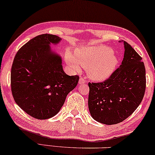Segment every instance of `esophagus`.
Masks as SVG:
<instances>
[{"mask_svg":"<svg viewBox=\"0 0 155 155\" xmlns=\"http://www.w3.org/2000/svg\"><path fill=\"white\" fill-rule=\"evenodd\" d=\"M86 82L85 77H81L79 79V84H84Z\"/></svg>","mask_w":155,"mask_h":155,"instance_id":"1","label":"esophagus"}]
</instances>
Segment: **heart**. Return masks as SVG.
Returning <instances> with one entry per match:
<instances>
[{
    "instance_id": "obj_1",
    "label": "heart",
    "mask_w": 155,
    "mask_h": 155,
    "mask_svg": "<svg viewBox=\"0 0 155 155\" xmlns=\"http://www.w3.org/2000/svg\"><path fill=\"white\" fill-rule=\"evenodd\" d=\"M67 61L75 70H79L81 66L87 68L88 75L96 81H102L110 76L119 62L112 49L106 46L76 50L75 58L68 56Z\"/></svg>"
}]
</instances>
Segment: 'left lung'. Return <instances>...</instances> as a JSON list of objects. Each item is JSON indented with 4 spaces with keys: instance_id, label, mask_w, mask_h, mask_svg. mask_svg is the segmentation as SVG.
<instances>
[{
    "instance_id": "left-lung-1",
    "label": "left lung",
    "mask_w": 155,
    "mask_h": 155,
    "mask_svg": "<svg viewBox=\"0 0 155 155\" xmlns=\"http://www.w3.org/2000/svg\"><path fill=\"white\" fill-rule=\"evenodd\" d=\"M123 44L125 51L120 66L104 81L89 83L90 114L104 124H116L128 118L142 102L145 92L142 58L128 43Z\"/></svg>"
}]
</instances>
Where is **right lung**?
<instances>
[{"instance_id": "add662e5", "label": "right lung", "mask_w": 155, "mask_h": 155, "mask_svg": "<svg viewBox=\"0 0 155 155\" xmlns=\"http://www.w3.org/2000/svg\"><path fill=\"white\" fill-rule=\"evenodd\" d=\"M61 40L56 35H39L23 45L13 60L11 73L13 99L36 119L55 116L79 81V76H68L64 71L61 58L51 49V44H57Z\"/></svg>"}]
</instances>
